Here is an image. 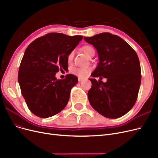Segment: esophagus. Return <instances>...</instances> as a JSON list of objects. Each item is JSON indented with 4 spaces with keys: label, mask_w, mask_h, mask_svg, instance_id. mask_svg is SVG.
Listing matches in <instances>:
<instances>
[{
    "label": "esophagus",
    "mask_w": 158,
    "mask_h": 158,
    "mask_svg": "<svg viewBox=\"0 0 158 158\" xmlns=\"http://www.w3.org/2000/svg\"><path fill=\"white\" fill-rule=\"evenodd\" d=\"M83 78H82V77H79L78 78V81H79V82H81V81H83Z\"/></svg>",
    "instance_id": "1"
}]
</instances>
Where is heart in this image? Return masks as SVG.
I'll use <instances>...</instances> for the list:
<instances>
[{
    "instance_id": "1",
    "label": "heart",
    "mask_w": 158,
    "mask_h": 158,
    "mask_svg": "<svg viewBox=\"0 0 158 158\" xmlns=\"http://www.w3.org/2000/svg\"><path fill=\"white\" fill-rule=\"evenodd\" d=\"M83 51L85 52V54L86 56H88L89 57L90 56V55L92 53H93V52H95L94 48H93L92 46H90V45L84 46L83 48ZM73 56H74V51L70 52L67 57V60H68V63H70L72 61ZM90 72H91V68H86V67H85V68L76 67V68H73L72 69V73L75 75L78 76V77H86V76H87L90 73Z\"/></svg>"
}]
</instances>
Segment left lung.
I'll return each mask as SVG.
<instances>
[{"mask_svg": "<svg viewBox=\"0 0 158 158\" xmlns=\"http://www.w3.org/2000/svg\"><path fill=\"white\" fill-rule=\"evenodd\" d=\"M96 48L98 65L89 79L92 87L88 92L91 106L105 117L117 118L132 109L141 85V66L135 51L120 37L103 32L84 37ZM102 76L107 82L97 81Z\"/></svg>", "mask_w": 158, "mask_h": 158, "instance_id": "left-lung-1", "label": "left lung"}]
</instances>
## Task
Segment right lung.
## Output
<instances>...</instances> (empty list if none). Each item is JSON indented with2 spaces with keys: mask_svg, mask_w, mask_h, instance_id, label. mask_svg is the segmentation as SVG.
Masks as SVG:
<instances>
[{
  "mask_svg": "<svg viewBox=\"0 0 158 158\" xmlns=\"http://www.w3.org/2000/svg\"><path fill=\"white\" fill-rule=\"evenodd\" d=\"M83 38L81 35L53 32L37 38L27 47L19 66L18 82L34 114L51 117L66 106L70 90L78 79L68 74L59 80L55 75L59 69L68 68V55Z\"/></svg>",
  "mask_w": 158,
  "mask_h": 158,
  "instance_id": "right-lung-1",
  "label": "right lung"
}]
</instances>
